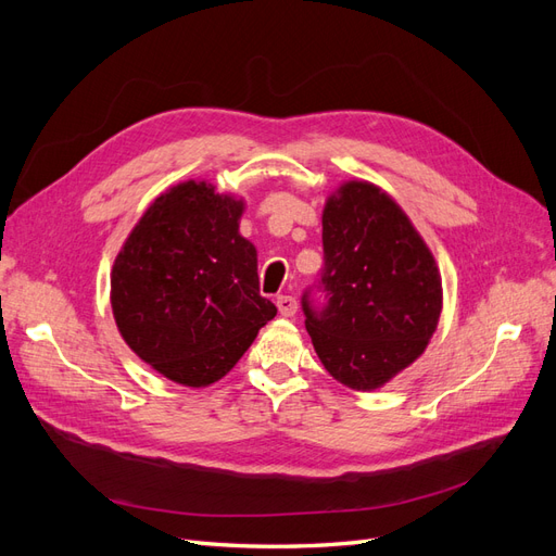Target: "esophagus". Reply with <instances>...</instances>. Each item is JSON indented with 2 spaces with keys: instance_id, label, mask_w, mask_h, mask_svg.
I'll return each instance as SVG.
<instances>
[{
  "instance_id": "esophagus-1",
  "label": "esophagus",
  "mask_w": 556,
  "mask_h": 556,
  "mask_svg": "<svg viewBox=\"0 0 556 556\" xmlns=\"http://www.w3.org/2000/svg\"><path fill=\"white\" fill-rule=\"evenodd\" d=\"M276 306L282 317H292L296 313V299L288 296V294H280V296H276Z\"/></svg>"
}]
</instances>
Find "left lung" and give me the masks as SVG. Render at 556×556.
<instances>
[{
  "mask_svg": "<svg viewBox=\"0 0 556 556\" xmlns=\"http://www.w3.org/2000/svg\"><path fill=\"white\" fill-rule=\"evenodd\" d=\"M323 248V274L301 296L306 331L329 376L378 390L422 355L439 327V266L396 201L366 180L329 197ZM313 291L326 294L323 307Z\"/></svg>",
  "mask_w": 556,
  "mask_h": 556,
  "instance_id": "obj_1",
  "label": "left lung"
}]
</instances>
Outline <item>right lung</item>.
<instances>
[{"instance_id": "obj_1", "label": "right lung", "mask_w": 556, "mask_h": 556, "mask_svg": "<svg viewBox=\"0 0 556 556\" xmlns=\"http://www.w3.org/2000/svg\"><path fill=\"white\" fill-rule=\"evenodd\" d=\"M243 201L185 180L131 229L111 271L117 331L178 384L229 374L278 308L260 294L257 250L239 233Z\"/></svg>"}]
</instances>
